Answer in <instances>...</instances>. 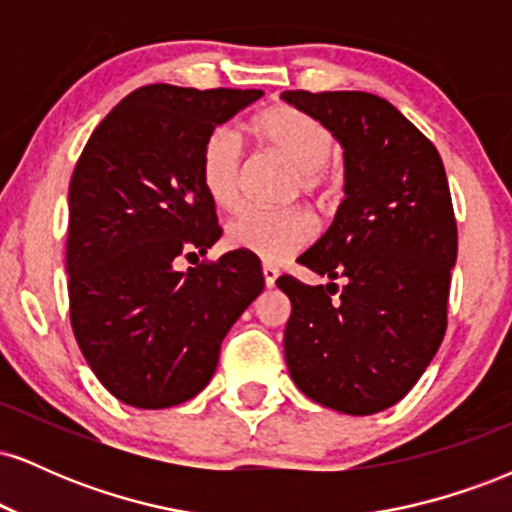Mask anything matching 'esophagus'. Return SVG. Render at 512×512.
I'll list each match as a JSON object with an SVG mask.
<instances>
[{
    "mask_svg": "<svg viewBox=\"0 0 512 512\" xmlns=\"http://www.w3.org/2000/svg\"><path fill=\"white\" fill-rule=\"evenodd\" d=\"M262 276H264V284L272 289V286L276 284V276H279V269H276L274 264H262Z\"/></svg>",
    "mask_w": 512,
    "mask_h": 512,
    "instance_id": "1",
    "label": "esophagus"
}]
</instances>
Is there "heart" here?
Returning a JSON list of instances; mask_svg holds the SVG:
<instances>
[{"label":"heart","instance_id":"1","mask_svg":"<svg viewBox=\"0 0 512 512\" xmlns=\"http://www.w3.org/2000/svg\"><path fill=\"white\" fill-rule=\"evenodd\" d=\"M252 132L274 154L296 168V190L320 202L330 199V161L334 151L332 132L296 105H272L252 117ZM199 180L204 192L219 209H233L240 199L243 180V144L228 127H216L199 151ZM315 219L308 209H243L226 223V245L250 252L264 262H281L310 243Z\"/></svg>","mask_w":512,"mask_h":512}]
</instances>
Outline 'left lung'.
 I'll use <instances>...</instances> for the list:
<instances>
[{
  "label": "left lung",
  "instance_id": "8db88e82",
  "mask_svg": "<svg viewBox=\"0 0 512 512\" xmlns=\"http://www.w3.org/2000/svg\"><path fill=\"white\" fill-rule=\"evenodd\" d=\"M281 98L325 122L344 146L346 168L332 226L298 257L330 284L276 279L291 301L286 366L313 402L368 416L407 395L445 337L457 260L448 175L431 139L385 98L366 91Z\"/></svg>",
  "mask_w": 512,
  "mask_h": 512
}]
</instances>
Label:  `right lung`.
<instances>
[{"mask_svg": "<svg viewBox=\"0 0 512 512\" xmlns=\"http://www.w3.org/2000/svg\"><path fill=\"white\" fill-rule=\"evenodd\" d=\"M262 96L257 88L132 91L93 129L69 182V320L110 395L166 409L204 390L221 342L260 296V260H202L221 236L199 180L216 125ZM180 259L196 267L180 273Z\"/></svg>", "mask_w": 512, "mask_h": 512, "instance_id": "right-lung-1", "label": "right lung"}]
</instances>
